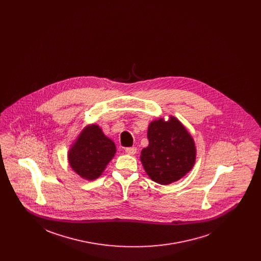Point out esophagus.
<instances>
[{
  "mask_svg": "<svg viewBox=\"0 0 261 261\" xmlns=\"http://www.w3.org/2000/svg\"><path fill=\"white\" fill-rule=\"evenodd\" d=\"M125 152L127 153V154H136L137 153V148H135V147H132V148H126L125 149Z\"/></svg>",
  "mask_w": 261,
  "mask_h": 261,
  "instance_id": "1",
  "label": "esophagus"
}]
</instances>
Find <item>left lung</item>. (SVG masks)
Here are the masks:
<instances>
[{
    "label": "left lung",
    "mask_w": 261,
    "mask_h": 261,
    "mask_svg": "<svg viewBox=\"0 0 261 261\" xmlns=\"http://www.w3.org/2000/svg\"><path fill=\"white\" fill-rule=\"evenodd\" d=\"M149 146L141 162L149 178L161 185L179 181L193 169L196 147L191 134L175 116L152 120L148 128Z\"/></svg>",
    "instance_id": "1"
}]
</instances>
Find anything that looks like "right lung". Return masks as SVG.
<instances>
[{"instance_id":"add662e5","label":"right lung","mask_w":261,"mask_h":261,"mask_svg":"<svg viewBox=\"0 0 261 261\" xmlns=\"http://www.w3.org/2000/svg\"><path fill=\"white\" fill-rule=\"evenodd\" d=\"M116 152L114 143L97 124L85 126L68 150V163L82 179L100 177Z\"/></svg>"}]
</instances>
